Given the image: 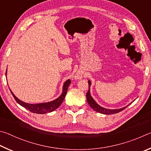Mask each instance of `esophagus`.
I'll list each match as a JSON object with an SVG mask.
<instances>
[{
  "label": "esophagus",
  "instance_id": "1",
  "mask_svg": "<svg viewBox=\"0 0 151 151\" xmlns=\"http://www.w3.org/2000/svg\"><path fill=\"white\" fill-rule=\"evenodd\" d=\"M76 77L77 78H81V74H80V73H78L77 75H76Z\"/></svg>",
  "mask_w": 151,
  "mask_h": 151
}]
</instances>
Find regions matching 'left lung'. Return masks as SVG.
Returning a JSON list of instances; mask_svg holds the SVG:
<instances>
[{
    "label": "left lung",
    "mask_w": 151,
    "mask_h": 151,
    "mask_svg": "<svg viewBox=\"0 0 151 151\" xmlns=\"http://www.w3.org/2000/svg\"><path fill=\"white\" fill-rule=\"evenodd\" d=\"M91 81H88V86L90 87L91 86ZM89 88H88V91L87 92V93H86V100H87V102L89 105L91 106V108H93L94 111L98 112H100V113L102 114H115L117 113V112H119L122 111H123L124 109H125L127 108V107L129 106H127L124 107V108H122V109H114V110H111V109H104L103 108V107H101V106H99L98 104H97L95 101H94V99L92 98V96H91V94H90V91H89Z\"/></svg>",
    "instance_id": "left-lung-1"
}]
</instances>
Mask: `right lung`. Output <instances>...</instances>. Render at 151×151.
Masks as SVG:
<instances>
[{"mask_svg":"<svg viewBox=\"0 0 151 151\" xmlns=\"http://www.w3.org/2000/svg\"><path fill=\"white\" fill-rule=\"evenodd\" d=\"M70 83L71 81L70 79H68V80L66 81L63 85L62 94H61L58 99H56V100L49 102V103H39V104H35L26 103L21 101H20L19 99H17V97L14 96V94L12 93V92L11 91V92L12 94V96H13V97L14 98L15 101H16L17 103L20 104V105L23 106L24 108L29 110V111L33 112V113L45 114V113H47V112H52L53 111H55V109L58 108L60 104H62L64 99H65V97L66 96V94L67 93L68 88V86H69Z\"/></svg>","mask_w":151,"mask_h":151,"instance_id":"right-lung-1","label":"right lung"}]
</instances>
